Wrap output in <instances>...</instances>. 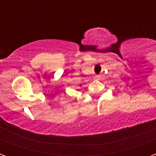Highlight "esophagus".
Segmentation results:
<instances>
[{
  "instance_id": "1",
  "label": "esophagus",
  "mask_w": 156,
  "mask_h": 156,
  "mask_svg": "<svg viewBox=\"0 0 156 156\" xmlns=\"http://www.w3.org/2000/svg\"><path fill=\"white\" fill-rule=\"evenodd\" d=\"M94 78L95 79H99V78H100V76H99V75H96V76H94Z\"/></svg>"
}]
</instances>
